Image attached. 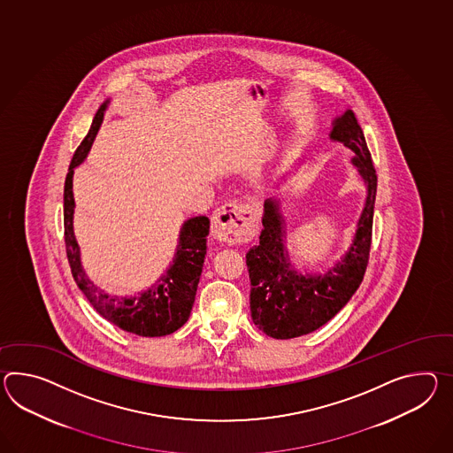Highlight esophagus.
Segmentation results:
<instances>
[{
  "label": "esophagus",
  "mask_w": 453,
  "mask_h": 453,
  "mask_svg": "<svg viewBox=\"0 0 453 453\" xmlns=\"http://www.w3.org/2000/svg\"><path fill=\"white\" fill-rule=\"evenodd\" d=\"M212 235L221 242L239 243L252 237L255 232V214L249 204L226 203L214 211L211 218Z\"/></svg>",
  "instance_id": "1"
}]
</instances>
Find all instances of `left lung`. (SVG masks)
Instances as JSON below:
<instances>
[{"label": "left lung", "mask_w": 453, "mask_h": 453, "mask_svg": "<svg viewBox=\"0 0 453 453\" xmlns=\"http://www.w3.org/2000/svg\"><path fill=\"white\" fill-rule=\"evenodd\" d=\"M331 137L352 149L353 164L366 181L368 196L358 221L350 250L342 262L324 275H301L291 270L283 245V219L278 204L265 201L264 229L260 243L254 245L247 258L250 276V312L255 326L273 339H293L306 335L331 320L352 298L364 280L373 231L376 198V170L366 147L364 131L353 111L339 118Z\"/></svg>", "instance_id": "obj_1"}]
</instances>
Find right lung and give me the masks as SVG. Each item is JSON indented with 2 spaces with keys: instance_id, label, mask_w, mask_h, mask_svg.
I'll return each instance as SVG.
<instances>
[{
  "instance_id": "1",
  "label": "right lung",
  "mask_w": 453,
  "mask_h": 453,
  "mask_svg": "<svg viewBox=\"0 0 453 453\" xmlns=\"http://www.w3.org/2000/svg\"><path fill=\"white\" fill-rule=\"evenodd\" d=\"M104 103L96 111L87 137L78 145L73 158L68 166L64 188V232L65 250L73 280L83 291L91 306L100 312L104 319L118 326L119 329L142 337H160L180 329L188 318L195 303L198 289L199 276L206 255V235L210 234V219L206 216L193 218L185 222L180 232V243L173 265L168 268L154 287L134 298H112L95 287L85 275L80 264V250L73 235V191L72 178L73 168L85 160L93 139L100 129Z\"/></svg>"
}]
</instances>
